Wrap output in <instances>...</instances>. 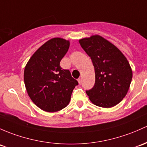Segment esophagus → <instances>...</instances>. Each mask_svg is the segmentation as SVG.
Wrapping results in <instances>:
<instances>
[{
  "instance_id": "1",
  "label": "esophagus",
  "mask_w": 147,
  "mask_h": 147,
  "mask_svg": "<svg viewBox=\"0 0 147 147\" xmlns=\"http://www.w3.org/2000/svg\"><path fill=\"white\" fill-rule=\"evenodd\" d=\"M78 82H79V84H81V82H82V80L80 78H79L78 80Z\"/></svg>"
}]
</instances>
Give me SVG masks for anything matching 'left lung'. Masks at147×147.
<instances>
[{"label": "left lung", "instance_id": "8db88e82", "mask_svg": "<svg viewBox=\"0 0 147 147\" xmlns=\"http://www.w3.org/2000/svg\"><path fill=\"white\" fill-rule=\"evenodd\" d=\"M79 41L92 59L95 71V84L86 90L89 99L100 107L115 106L126 96L132 81L127 60L116 46L98 35Z\"/></svg>", "mask_w": 147, "mask_h": 147}]
</instances>
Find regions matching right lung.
<instances>
[{"label":"right lung","instance_id":"add662e5","mask_svg":"<svg viewBox=\"0 0 147 147\" xmlns=\"http://www.w3.org/2000/svg\"><path fill=\"white\" fill-rule=\"evenodd\" d=\"M69 41L53 38L33 54L24 72L26 89L32 101L46 112L61 111L68 105L78 82L60 65Z\"/></svg>","mask_w":147,"mask_h":147}]
</instances>
